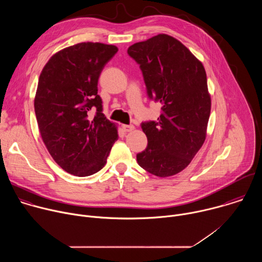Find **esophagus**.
Returning <instances> with one entry per match:
<instances>
[{
  "mask_svg": "<svg viewBox=\"0 0 262 262\" xmlns=\"http://www.w3.org/2000/svg\"><path fill=\"white\" fill-rule=\"evenodd\" d=\"M122 129L124 132H126V133H128V132H133L135 129V126L134 125H126V124H124V125H122Z\"/></svg>",
  "mask_w": 262,
  "mask_h": 262,
  "instance_id": "34e87169",
  "label": "esophagus"
}]
</instances>
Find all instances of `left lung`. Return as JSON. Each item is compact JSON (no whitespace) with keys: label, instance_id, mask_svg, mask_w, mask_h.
Here are the masks:
<instances>
[{"label":"left lung","instance_id":"obj_1","mask_svg":"<svg viewBox=\"0 0 262 262\" xmlns=\"http://www.w3.org/2000/svg\"><path fill=\"white\" fill-rule=\"evenodd\" d=\"M140 65L149 98L162 104L158 122H143L148 145L138 164L159 177L190 165L202 147L211 99L203 64L179 40L159 34L127 50Z\"/></svg>","mask_w":262,"mask_h":262}]
</instances>
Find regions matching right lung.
Returning <instances> with one entry per match:
<instances>
[{"mask_svg":"<svg viewBox=\"0 0 262 262\" xmlns=\"http://www.w3.org/2000/svg\"><path fill=\"white\" fill-rule=\"evenodd\" d=\"M117 52L112 45L81 42L53 55L40 73L34 99L37 123L50 155L67 173L98 172L118 140L97 94L100 72Z\"/></svg>","mask_w":262,"mask_h":262,"instance_id":"obj_1","label":"right lung"}]
</instances>
